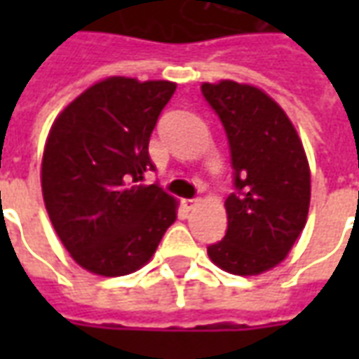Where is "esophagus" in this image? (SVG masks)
<instances>
[{"label": "esophagus", "mask_w": 359, "mask_h": 359, "mask_svg": "<svg viewBox=\"0 0 359 359\" xmlns=\"http://www.w3.org/2000/svg\"><path fill=\"white\" fill-rule=\"evenodd\" d=\"M196 203H198V200H196V198H187V200H182V205H184V210H192Z\"/></svg>", "instance_id": "1"}]
</instances>
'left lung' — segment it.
Wrapping results in <instances>:
<instances>
[{
  "label": "left lung",
  "mask_w": 359,
  "mask_h": 359,
  "mask_svg": "<svg viewBox=\"0 0 359 359\" xmlns=\"http://www.w3.org/2000/svg\"><path fill=\"white\" fill-rule=\"evenodd\" d=\"M202 94L225 126L234 169L226 234L208 256L233 275H259L288 256L306 226L308 157L285 111L256 86L203 82Z\"/></svg>",
  "instance_id": "1"
}]
</instances>
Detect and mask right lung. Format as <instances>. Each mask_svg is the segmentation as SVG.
<instances>
[{
  "instance_id": "right-lung-1",
  "label": "right lung",
  "mask_w": 359,
  "mask_h": 359,
  "mask_svg": "<svg viewBox=\"0 0 359 359\" xmlns=\"http://www.w3.org/2000/svg\"><path fill=\"white\" fill-rule=\"evenodd\" d=\"M177 84L111 76L59 113L46 140L42 194L51 225L76 264L121 277L149 262L177 219V200L157 184L149 136Z\"/></svg>"
}]
</instances>
